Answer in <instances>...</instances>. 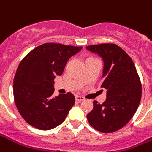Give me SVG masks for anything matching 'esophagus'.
<instances>
[{
  "label": "esophagus",
  "mask_w": 152,
  "mask_h": 152,
  "mask_svg": "<svg viewBox=\"0 0 152 152\" xmlns=\"http://www.w3.org/2000/svg\"><path fill=\"white\" fill-rule=\"evenodd\" d=\"M85 99H84V97H80V96H76V101L78 102H80L84 101Z\"/></svg>",
  "instance_id": "1"
}]
</instances>
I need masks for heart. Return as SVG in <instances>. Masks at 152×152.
<instances>
[{
	"label": "heart",
	"instance_id": "heart-1",
	"mask_svg": "<svg viewBox=\"0 0 152 152\" xmlns=\"http://www.w3.org/2000/svg\"><path fill=\"white\" fill-rule=\"evenodd\" d=\"M97 58H94V57H89V58H87L86 60V61H89V60H96Z\"/></svg>",
	"mask_w": 152,
	"mask_h": 152
}]
</instances>
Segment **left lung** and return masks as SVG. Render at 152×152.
I'll list each match as a JSON object with an SVG mask.
<instances>
[{
    "label": "left lung",
    "mask_w": 152,
    "mask_h": 152,
    "mask_svg": "<svg viewBox=\"0 0 152 152\" xmlns=\"http://www.w3.org/2000/svg\"><path fill=\"white\" fill-rule=\"evenodd\" d=\"M104 62L101 88L107 90L105 102L94 101L87 115L89 124L102 133H113L130 121L142 97V84L133 60L115 44L104 43L86 47Z\"/></svg>",
    "instance_id": "8db88e82"
}]
</instances>
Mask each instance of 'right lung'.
<instances>
[{
	"mask_svg": "<svg viewBox=\"0 0 152 152\" xmlns=\"http://www.w3.org/2000/svg\"><path fill=\"white\" fill-rule=\"evenodd\" d=\"M82 47L45 43L26 55L14 78V98L22 117L40 130L62 124L75 102L71 93L53 97V80L61 76L67 60Z\"/></svg>",
	"mask_w": 152,
	"mask_h": 152,
	"instance_id": "obj_1",
	"label": "right lung"
}]
</instances>
